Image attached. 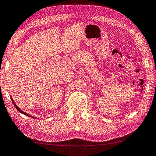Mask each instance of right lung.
Here are the masks:
<instances>
[{"instance_id":"1","label":"right lung","mask_w":156,"mask_h":156,"mask_svg":"<svg viewBox=\"0 0 156 156\" xmlns=\"http://www.w3.org/2000/svg\"><path fill=\"white\" fill-rule=\"evenodd\" d=\"M11 99H12V102H13V104H14V106H15V108H16V109H17V110H18L19 111V112H21V113H22V114H23V115H26V116H28V117H32V118H34V117H32V116L31 115H28V114H27V113H26V112H23V111H22L21 109H20V108H19V107H18V106H17L16 104H15V103H14V101H13V99H12V98L11 97Z\"/></svg>"}]
</instances>
